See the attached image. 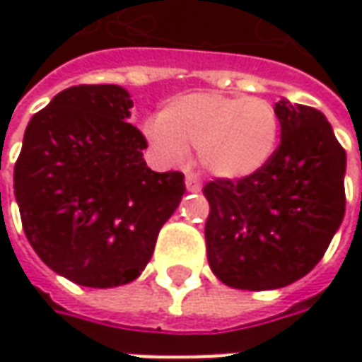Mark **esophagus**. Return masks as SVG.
<instances>
[{
    "instance_id": "esophagus-1",
    "label": "esophagus",
    "mask_w": 362,
    "mask_h": 362,
    "mask_svg": "<svg viewBox=\"0 0 362 362\" xmlns=\"http://www.w3.org/2000/svg\"><path fill=\"white\" fill-rule=\"evenodd\" d=\"M185 185H187V191H199V189H202V183H199L197 175L193 173H187V177H185Z\"/></svg>"
}]
</instances>
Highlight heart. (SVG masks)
Returning a JSON list of instances; mask_svg holds the SVG:
<instances>
[{
	"instance_id": "b5f03b06",
	"label": "heart",
	"mask_w": 362,
	"mask_h": 362,
	"mask_svg": "<svg viewBox=\"0 0 362 362\" xmlns=\"http://www.w3.org/2000/svg\"><path fill=\"white\" fill-rule=\"evenodd\" d=\"M153 148L169 163L197 148L207 173L221 179H245L262 171L274 157L280 117L270 100L214 90L187 92L169 100L159 119L146 122Z\"/></svg>"
}]
</instances>
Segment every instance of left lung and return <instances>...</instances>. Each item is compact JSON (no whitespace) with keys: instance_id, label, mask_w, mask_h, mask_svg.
Listing matches in <instances>:
<instances>
[{"instance_id":"1","label":"left lung","mask_w":362,"mask_h":362,"mask_svg":"<svg viewBox=\"0 0 362 362\" xmlns=\"http://www.w3.org/2000/svg\"><path fill=\"white\" fill-rule=\"evenodd\" d=\"M280 145L245 179L205 183L209 268L240 290H274L322 259L344 217L346 153L313 106L276 103Z\"/></svg>"}]
</instances>
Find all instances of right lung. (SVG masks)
<instances>
[{"mask_svg": "<svg viewBox=\"0 0 362 362\" xmlns=\"http://www.w3.org/2000/svg\"><path fill=\"white\" fill-rule=\"evenodd\" d=\"M117 84L70 86L35 112L13 189L21 226L40 259L70 282H132L185 193L183 173L146 167V139Z\"/></svg>", "mask_w": 362, "mask_h": 362, "instance_id": "obj_1", "label": "right lung"}]
</instances>
